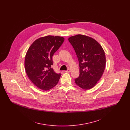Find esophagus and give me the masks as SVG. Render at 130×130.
Returning a JSON list of instances; mask_svg holds the SVG:
<instances>
[{
	"label": "esophagus",
	"instance_id": "obj_1",
	"mask_svg": "<svg viewBox=\"0 0 130 130\" xmlns=\"http://www.w3.org/2000/svg\"><path fill=\"white\" fill-rule=\"evenodd\" d=\"M70 72H71V70H70V69H68L67 71H65V73H70Z\"/></svg>",
	"mask_w": 130,
	"mask_h": 130
}]
</instances>
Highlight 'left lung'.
<instances>
[{"mask_svg": "<svg viewBox=\"0 0 130 130\" xmlns=\"http://www.w3.org/2000/svg\"><path fill=\"white\" fill-rule=\"evenodd\" d=\"M68 40L73 46L79 62V75L74 81L83 89H91L104 71V51L95 40L88 36L77 35L69 37Z\"/></svg>", "mask_w": 130, "mask_h": 130, "instance_id": "8db88e82", "label": "left lung"}]
</instances>
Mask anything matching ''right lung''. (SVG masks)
Returning a JSON list of instances; mask_svg holds the SVG:
<instances>
[{"instance_id":"obj_1","label":"right lung","mask_w":130,"mask_h":130,"mask_svg":"<svg viewBox=\"0 0 130 130\" xmlns=\"http://www.w3.org/2000/svg\"><path fill=\"white\" fill-rule=\"evenodd\" d=\"M64 38L48 36L35 41L28 50L25 59V69L31 81L38 88L45 91L55 86L61 74H57L51 68L52 57L59 48Z\"/></svg>"}]
</instances>
